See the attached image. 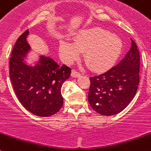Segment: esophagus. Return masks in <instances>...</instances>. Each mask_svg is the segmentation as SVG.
<instances>
[{"mask_svg":"<svg viewBox=\"0 0 151 151\" xmlns=\"http://www.w3.org/2000/svg\"><path fill=\"white\" fill-rule=\"evenodd\" d=\"M71 76L73 77V78H78V77L81 76V73L78 72L77 70H73L71 71Z\"/></svg>","mask_w":151,"mask_h":151,"instance_id":"1","label":"esophagus"}]
</instances>
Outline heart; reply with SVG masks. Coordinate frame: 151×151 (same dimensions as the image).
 <instances>
[{
  "mask_svg": "<svg viewBox=\"0 0 151 151\" xmlns=\"http://www.w3.org/2000/svg\"><path fill=\"white\" fill-rule=\"evenodd\" d=\"M122 45L118 36L101 27H92L78 33L73 44L61 40L59 50L62 59L68 63L76 60L81 52H84V60L90 68L103 70L114 64Z\"/></svg>",
  "mask_w": 151,
  "mask_h": 151,
  "instance_id": "heart-1",
  "label": "heart"
}]
</instances>
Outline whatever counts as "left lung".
<instances>
[{"label":"left lung","mask_w":151,"mask_h":151,"mask_svg":"<svg viewBox=\"0 0 151 151\" xmlns=\"http://www.w3.org/2000/svg\"><path fill=\"white\" fill-rule=\"evenodd\" d=\"M131 47L117 65L90 78L88 101L98 114L115 115L124 110L137 93L140 81V53L132 39Z\"/></svg>","instance_id":"left-lung-1"}]
</instances>
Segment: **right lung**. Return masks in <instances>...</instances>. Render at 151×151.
<instances>
[{
  "mask_svg": "<svg viewBox=\"0 0 151 151\" xmlns=\"http://www.w3.org/2000/svg\"><path fill=\"white\" fill-rule=\"evenodd\" d=\"M29 31L23 33L11 52L9 73L19 101L28 111L39 116L55 114L63 106L61 87L70 78L71 69L53 59L41 56L35 67L24 63L30 47L27 42Z\"/></svg>",
  "mask_w": 151,
  "mask_h": 151,
  "instance_id": "add662e5",
  "label": "right lung"
}]
</instances>
